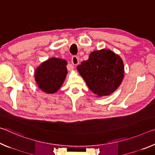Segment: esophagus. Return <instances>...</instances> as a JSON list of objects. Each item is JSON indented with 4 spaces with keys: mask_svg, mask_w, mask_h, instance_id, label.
I'll return each instance as SVG.
<instances>
[{
    "mask_svg": "<svg viewBox=\"0 0 155 155\" xmlns=\"http://www.w3.org/2000/svg\"><path fill=\"white\" fill-rule=\"evenodd\" d=\"M79 63V61H78V58L77 56H73L72 57V63L74 65H77Z\"/></svg>",
    "mask_w": 155,
    "mask_h": 155,
    "instance_id": "obj_1",
    "label": "esophagus"
}]
</instances>
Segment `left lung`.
I'll return each mask as SVG.
<instances>
[{"instance_id":"1","label":"left lung","mask_w":155,"mask_h":155,"mask_svg":"<svg viewBox=\"0 0 155 155\" xmlns=\"http://www.w3.org/2000/svg\"><path fill=\"white\" fill-rule=\"evenodd\" d=\"M77 69L89 89L97 97L111 94L124 77L121 58L106 49L91 52L88 60L83 61Z\"/></svg>"}]
</instances>
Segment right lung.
Instances as JSON below:
<instances>
[{
  "label": "right lung",
  "mask_w": 155,
  "mask_h": 155,
  "mask_svg": "<svg viewBox=\"0 0 155 155\" xmlns=\"http://www.w3.org/2000/svg\"><path fill=\"white\" fill-rule=\"evenodd\" d=\"M67 64L65 60L54 57L41 63L34 74L38 87L48 94L57 92L68 74Z\"/></svg>",
  "instance_id": "add662e5"
}]
</instances>
